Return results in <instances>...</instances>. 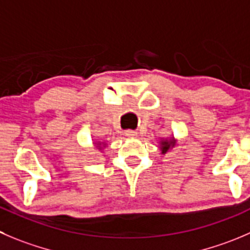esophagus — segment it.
<instances>
[{
    "instance_id": "obj_1",
    "label": "esophagus",
    "mask_w": 250,
    "mask_h": 250,
    "mask_svg": "<svg viewBox=\"0 0 250 250\" xmlns=\"http://www.w3.org/2000/svg\"><path fill=\"white\" fill-rule=\"evenodd\" d=\"M125 134L127 135V137H129V138H134V137H137V132H134V130H125Z\"/></svg>"
}]
</instances>
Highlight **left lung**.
<instances>
[{
    "mask_svg": "<svg viewBox=\"0 0 250 250\" xmlns=\"http://www.w3.org/2000/svg\"><path fill=\"white\" fill-rule=\"evenodd\" d=\"M173 146H174V139L162 140V142H161V152H162V154H166V152Z\"/></svg>",
    "mask_w": 250,
    "mask_h": 250,
    "instance_id": "8db88e82",
    "label": "left lung"
}]
</instances>
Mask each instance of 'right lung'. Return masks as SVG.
<instances>
[{
    "instance_id": "obj_1",
    "label": "right lung",
    "mask_w": 250,
    "mask_h": 250,
    "mask_svg": "<svg viewBox=\"0 0 250 250\" xmlns=\"http://www.w3.org/2000/svg\"><path fill=\"white\" fill-rule=\"evenodd\" d=\"M99 145H100V143H99Z\"/></svg>"
}]
</instances>
